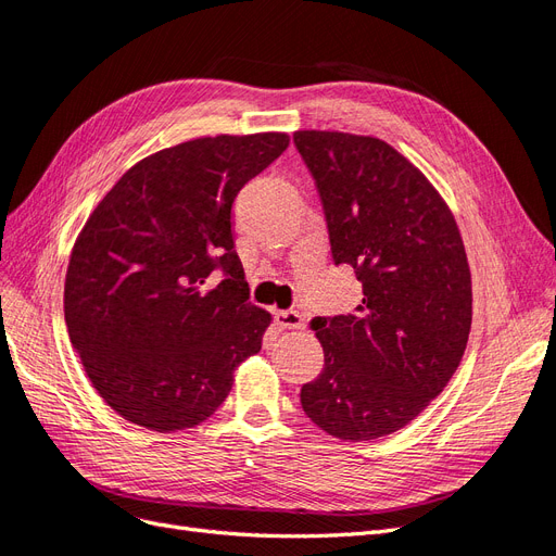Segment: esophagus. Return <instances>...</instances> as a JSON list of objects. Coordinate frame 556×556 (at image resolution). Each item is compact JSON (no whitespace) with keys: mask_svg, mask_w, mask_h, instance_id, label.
Returning <instances> with one entry per match:
<instances>
[{"mask_svg":"<svg viewBox=\"0 0 556 556\" xmlns=\"http://www.w3.org/2000/svg\"><path fill=\"white\" fill-rule=\"evenodd\" d=\"M276 324L280 329H303L305 319L299 311H282V313H276Z\"/></svg>","mask_w":556,"mask_h":556,"instance_id":"esophagus-1","label":"esophagus"}]
</instances>
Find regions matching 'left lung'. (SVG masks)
<instances>
[{
	"label": "left lung",
	"instance_id": "obj_1",
	"mask_svg": "<svg viewBox=\"0 0 556 556\" xmlns=\"http://www.w3.org/2000/svg\"><path fill=\"white\" fill-rule=\"evenodd\" d=\"M336 264L363 285L354 315L317 317L324 368L301 389L315 426L344 442L405 428L444 391L471 329V271L439 190L389 142L296 130Z\"/></svg>",
	"mask_w": 556,
	"mask_h": 556
}]
</instances>
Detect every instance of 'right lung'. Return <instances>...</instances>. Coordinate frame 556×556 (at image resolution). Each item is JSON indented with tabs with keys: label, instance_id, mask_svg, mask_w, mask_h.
Masks as SVG:
<instances>
[{
	"label": "right lung",
	"instance_id": "add662e5",
	"mask_svg": "<svg viewBox=\"0 0 556 556\" xmlns=\"http://www.w3.org/2000/svg\"><path fill=\"white\" fill-rule=\"evenodd\" d=\"M287 144V132H253L161 149L80 229L64 282L68 336L93 389L130 424L200 426L262 350L271 313L248 301L232 206Z\"/></svg>",
	"mask_w": 556,
	"mask_h": 556
}]
</instances>
